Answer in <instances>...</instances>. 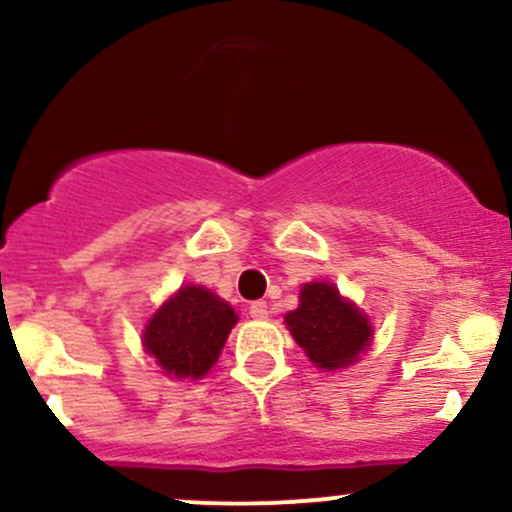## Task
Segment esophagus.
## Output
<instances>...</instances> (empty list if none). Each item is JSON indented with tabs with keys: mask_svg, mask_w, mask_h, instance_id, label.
Listing matches in <instances>:
<instances>
[{
	"mask_svg": "<svg viewBox=\"0 0 512 512\" xmlns=\"http://www.w3.org/2000/svg\"><path fill=\"white\" fill-rule=\"evenodd\" d=\"M250 315L255 317V320H267V315H269V305L264 303V301H255V303H250Z\"/></svg>",
	"mask_w": 512,
	"mask_h": 512,
	"instance_id": "34e87169",
	"label": "esophagus"
}]
</instances>
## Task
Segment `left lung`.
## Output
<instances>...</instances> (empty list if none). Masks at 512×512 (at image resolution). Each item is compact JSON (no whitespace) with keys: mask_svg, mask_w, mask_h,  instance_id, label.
Wrapping results in <instances>:
<instances>
[{"mask_svg":"<svg viewBox=\"0 0 512 512\" xmlns=\"http://www.w3.org/2000/svg\"><path fill=\"white\" fill-rule=\"evenodd\" d=\"M286 325L310 361L325 370L354 363L370 342L368 317L325 281L303 286L301 305L286 315Z\"/></svg>","mask_w":512,"mask_h":512,"instance_id":"obj_1","label":"left lung"}]
</instances>
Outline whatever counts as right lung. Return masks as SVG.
Returning a JSON list of instances; mask_svg holds the SVG:
<instances>
[{"label":"right lung","instance_id":"right-lung-1","mask_svg":"<svg viewBox=\"0 0 512 512\" xmlns=\"http://www.w3.org/2000/svg\"><path fill=\"white\" fill-rule=\"evenodd\" d=\"M238 315L226 301L202 289H182L161 305L144 332V346L175 378H202L219 358Z\"/></svg>","mask_w":512,"mask_h":512}]
</instances>
